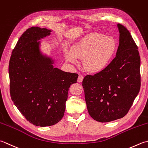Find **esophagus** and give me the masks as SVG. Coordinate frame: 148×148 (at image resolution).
<instances>
[{"label":"esophagus","instance_id":"esophagus-1","mask_svg":"<svg viewBox=\"0 0 148 148\" xmlns=\"http://www.w3.org/2000/svg\"><path fill=\"white\" fill-rule=\"evenodd\" d=\"M84 79V77L82 76V75H78V82H82V80Z\"/></svg>","mask_w":148,"mask_h":148}]
</instances>
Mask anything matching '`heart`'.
Instances as JSON below:
<instances>
[{
  "label": "heart",
  "instance_id": "1",
  "mask_svg": "<svg viewBox=\"0 0 148 148\" xmlns=\"http://www.w3.org/2000/svg\"><path fill=\"white\" fill-rule=\"evenodd\" d=\"M116 41L111 36L99 33H91L83 38L72 47L65 51L66 60L77 64L78 59H84L86 70L91 73L103 71L112 61L116 51Z\"/></svg>",
  "mask_w": 148,
  "mask_h": 148
}]
</instances>
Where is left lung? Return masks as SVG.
<instances>
[{"mask_svg": "<svg viewBox=\"0 0 148 148\" xmlns=\"http://www.w3.org/2000/svg\"><path fill=\"white\" fill-rule=\"evenodd\" d=\"M119 44L107 67L82 81L87 108L92 119L110 122L125 116L140 88V57L130 33L117 24Z\"/></svg>", "mask_w": 148, "mask_h": 148, "instance_id": "1", "label": "left lung"}]
</instances>
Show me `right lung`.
<instances>
[{
	"mask_svg": "<svg viewBox=\"0 0 148 148\" xmlns=\"http://www.w3.org/2000/svg\"><path fill=\"white\" fill-rule=\"evenodd\" d=\"M50 32L38 27L27 29L9 64L12 101L29 122L38 126L53 125L62 119L69 88L78 77L53 68L52 59L40 54L38 40Z\"/></svg>",
	"mask_w": 148,
	"mask_h": 148,
	"instance_id": "1",
	"label": "right lung"
}]
</instances>
